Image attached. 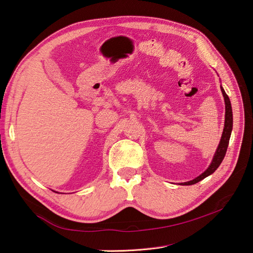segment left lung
<instances>
[{"label": "left lung", "instance_id": "obj_1", "mask_svg": "<svg viewBox=\"0 0 253 253\" xmlns=\"http://www.w3.org/2000/svg\"><path fill=\"white\" fill-rule=\"evenodd\" d=\"M220 90H221V94H223V96H224V100H225V126H224L223 134H221L220 141L218 143V147L215 151V154H214V156L212 158V162H211L210 166L208 167V169H207L204 173H202L200 176H197V177H195L194 179L190 180V181H186V182H181L180 185H182V186L194 185V183H197L198 181H201L204 178H206L207 176H209L212 173L215 172V170L219 167V165L221 164V162H223V159L226 155L229 140H230V136H231V132H232L233 117H232V108H231L230 99H229V97L227 96L223 86H220Z\"/></svg>", "mask_w": 253, "mask_h": 253}]
</instances>
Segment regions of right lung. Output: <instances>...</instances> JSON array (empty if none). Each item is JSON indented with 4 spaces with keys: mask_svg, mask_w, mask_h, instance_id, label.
<instances>
[{
    "mask_svg": "<svg viewBox=\"0 0 253 253\" xmlns=\"http://www.w3.org/2000/svg\"><path fill=\"white\" fill-rule=\"evenodd\" d=\"M57 193H58V192H57Z\"/></svg>",
    "mask_w": 253,
    "mask_h": 253,
    "instance_id": "add662e5",
    "label": "right lung"
}]
</instances>
